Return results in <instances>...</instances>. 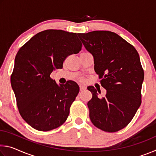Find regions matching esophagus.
I'll return each instance as SVG.
<instances>
[{
	"instance_id": "34e87169",
	"label": "esophagus",
	"mask_w": 156,
	"mask_h": 156,
	"mask_svg": "<svg viewBox=\"0 0 156 156\" xmlns=\"http://www.w3.org/2000/svg\"><path fill=\"white\" fill-rule=\"evenodd\" d=\"M80 91L85 90V89H86V87L84 86V85H82V84H80Z\"/></svg>"
}]
</instances>
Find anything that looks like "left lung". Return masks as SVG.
I'll return each mask as SVG.
<instances>
[{
	"label": "left lung",
	"instance_id": "left-lung-1",
	"mask_svg": "<svg viewBox=\"0 0 156 156\" xmlns=\"http://www.w3.org/2000/svg\"><path fill=\"white\" fill-rule=\"evenodd\" d=\"M78 36L94 56V70L107 90L105 96L100 98V91L93 86L87 87L92 94L87 103L90 120L102 131H120L131 122L141 105L144 71L138 53L122 37L109 31Z\"/></svg>",
	"mask_w": 156,
	"mask_h": 156
}]
</instances>
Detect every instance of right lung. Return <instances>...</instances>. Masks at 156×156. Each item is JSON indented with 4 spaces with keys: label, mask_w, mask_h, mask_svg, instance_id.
<instances>
[{
    "label": "right lung",
    "mask_w": 156,
    "mask_h": 156,
    "mask_svg": "<svg viewBox=\"0 0 156 156\" xmlns=\"http://www.w3.org/2000/svg\"><path fill=\"white\" fill-rule=\"evenodd\" d=\"M81 49L76 33L47 30L34 36L18 51L11 84L21 117L31 127L50 131L67 119L79 87L73 81L58 85L50 74Z\"/></svg>",
    "instance_id": "right-lung-1"
}]
</instances>
